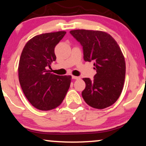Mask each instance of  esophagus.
Masks as SVG:
<instances>
[{"instance_id": "1", "label": "esophagus", "mask_w": 146, "mask_h": 146, "mask_svg": "<svg viewBox=\"0 0 146 146\" xmlns=\"http://www.w3.org/2000/svg\"><path fill=\"white\" fill-rule=\"evenodd\" d=\"M72 79H79L80 77H77V76H74V75H72Z\"/></svg>"}]
</instances>
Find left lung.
Instances as JSON below:
<instances>
[{
	"mask_svg": "<svg viewBox=\"0 0 146 146\" xmlns=\"http://www.w3.org/2000/svg\"><path fill=\"white\" fill-rule=\"evenodd\" d=\"M83 46L85 61L94 60L96 70L94 80L83 78L86 88L82 97L89 106L104 109L119 98L124 86L125 60L119 44L110 34L102 31H70Z\"/></svg>",
	"mask_w": 146,
	"mask_h": 146,
	"instance_id": "left-lung-1",
	"label": "left lung"
}]
</instances>
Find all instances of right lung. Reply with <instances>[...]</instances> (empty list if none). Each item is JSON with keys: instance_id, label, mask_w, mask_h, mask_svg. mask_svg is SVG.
Masks as SVG:
<instances>
[{"instance_id": "add662e5", "label": "right lung", "mask_w": 146, "mask_h": 146, "mask_svg": "<svg viewBox=\"0 0 146 146\" xmlns=\"http://www.w3.org/2000/svg\"><path fill=\"white\" fill-rule=\"evenodd\" d=\"M65 34L60 31L34 36L21 52L18 67L20 85L29 102L39 110L58 107L70 87L71 75L60 76L47 69L56 60L54 48Z\"/></svg>"}]
</instances>
